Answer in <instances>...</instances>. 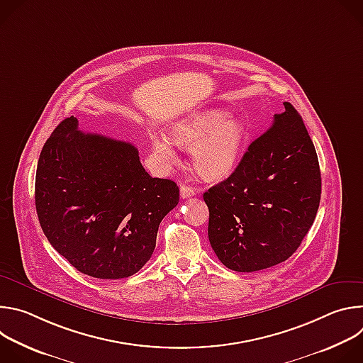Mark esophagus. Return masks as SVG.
I'll list each match as a JSON object with an SVG mask.
<instances>
[{"label":"esophagus","instance_id":"esophagus-1","mask_svg":"<svg viewBox=\"0 0 363 363\" xmlns=\"http://www.w3.org/2000/svg\"><path fill=\"white\" fill-rule=\"evenodd\" d=\"M195 195V189L189 185H182L181 186V196L182 198H191Z\"/></svg>","mask_w":363,"mask_h":363}]
</instances>
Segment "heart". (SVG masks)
Instances as JSON below:
<instances>
[{"instance_id": "1", "label": "heart", "mask_w": 363, "mask_h": 363, "mask_svg": "<svg viewBox=\"0 0 363 363\" xmlns=\"http://www.w3.org/2000/svg\"><path fill=\"white\" fill-rule=\"evenodd\" d=\"M171 138L185 149L192 147V164L206 179H224L237 168L248 142V129L227 111L195 112L171 128ZM155 157L162 165L177 162L175 145L164 133L150 135Z\"/></svg>"}]
</instances>
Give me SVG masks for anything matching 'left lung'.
<instances>
[{"mask_svg":"<svg viewBox=\"0 0 363 363\" xmlns=\"http://www.w3.org/2000/svg\"><path fill=\"white\" fill-rule=\"evenodd\" d=\"M320 194L315 145L286 101L284 112L251 142L235 171L203 194L214 252L241 273L286 262L312 227Z\"/></svg>","mask_w":363,"mask_h":363,"instance_id":"obj_1","label":"left lung"}]
</instances>
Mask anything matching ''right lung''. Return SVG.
<instances>
[{
	"label": "right lung",
	"mask_w": 363,
	"mask_h": 363,
	"mask_svg": "<svg viewBox=\"0 0 363 363\" xmlns=\"http://www.w3.org/2000/svg\"><path fill=\"white\" fill-rule=\"evenodd\" d=\"M77 126L76 118L65 119L43 146L35 174L38 221L48 242L80 273L125 279L150 258L179 188L152 178L132 143Z\"/></svg>",
	"instance_id": "1"
}]
</instances>
